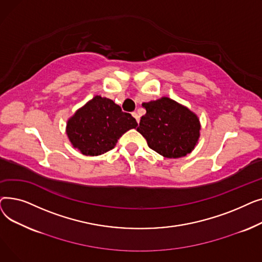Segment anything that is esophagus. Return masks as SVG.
Segmentation results:
<instances>
[{"label": "esophagus", "mask_w": 262, "mask_h": 262, "mask_svg": "<svg viewBox=\"0 0 262 262\" xmlns=\"http://www.w3.org/2000/svg\"><path fill=\"white\" fill-rule=\"evenodd\" d=\"M132 116H133V117L136 119L137 123H139V121H140V118H139L138 114H137V113H132Z\"/></svg>", "instance_id": "obj_1"}]
</instances>
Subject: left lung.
Wrapping results in <instances>:
<instances>
[{"instance_id": "1", "label": "left lung", "mask_w": 262, "mask_h": 262, "mask_svg": "<svg viewBox=\"0 0 262 262\" xmlns=\"http://www.w3.org/2000/svg\"><path fill=\"white\" fill-rule=\"evenodd\" d=\"M146 114L137 127L147 145L167 158H180L194 148L200 137L195 114L169 98L143 103Z\"/></svg>"}]
</instances>
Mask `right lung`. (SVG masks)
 <instances>
[{
    "label": "right lung",
    "mask_w": 262,
    "mask_h": 262,
    "mask_svg": "<svg viewBox=\"0 0 262 262\" xmlns=\"http://www.w3.org/2000/svg\"><path fill=\"white\" fill-rule=\"evenodd\" d=\"M138 126L113 100L96 95L69 119L67 135L81 154L98 156L113 149L120 137Z\"/></svg>",
    "instance_id": "obj_1"
}]
</instances>
